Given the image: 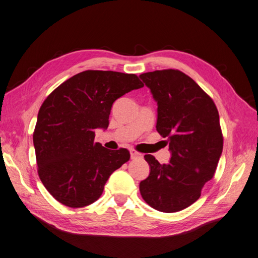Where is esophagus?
<instances>
[{"instance_id": "esophagus-1", "label": "esophagus", "mask_w": 258, "mask_h": 258, "mask_svg": "<svg viewBox=\"0 0 258 258\" xmlns=\"http://www.w3.org/2000/svg\"><path fill=\"white\" fill-rule=\"evenodd\" d=\"M130 153H131V158H132V159H135V158H138V157H142V153H139V152L135 151L134 149H131V150H130Z\"/></svg>"}]
</instances>
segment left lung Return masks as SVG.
Segmentation results:
<instances>
[{"instance_id":"left-lung-1","label":"left lung","mask_w":258,"mask_h":258,"mask_svg":"<svg viewBox=\"0 0 258 258\" xmlns=\"http://www.w3.org/2000/svg\"><path fill=\"white\" fill-rule=\"evenodd\" d=\"M139 78L157 101L156 127L167 137L171 152L167 164L146 154L150 173L139 191L154 210L178 212L195 203L214 176L223 152L219 114L209 95L179 70H157Z\"/></svg>"}]
</instances>
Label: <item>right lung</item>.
<instances>
[{
	"instance_id": "right-lung-1",
	"label": "right lung",
	"mask_w": 258,
	"mask_h": 258,
	"mask_svg": "<svg viewBox=\"0 0 258 258\" xmlns=\"http://www.w3.org/2000/svg\"><path fill=\"white\" fill-rule=\"evenodd\" d=\"M143 86L136 75L87 70L44 100L33 145L40 179L58 202L69 208L92 204L110 175L130 160L126 149L110 150L95 143V130H107L113 102Z\"/></svg>"
}]
</instances>
